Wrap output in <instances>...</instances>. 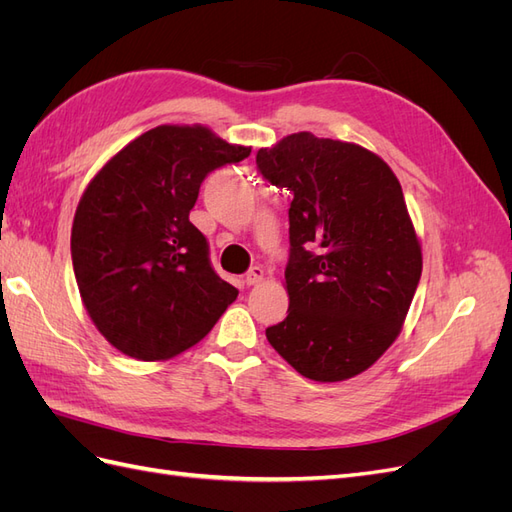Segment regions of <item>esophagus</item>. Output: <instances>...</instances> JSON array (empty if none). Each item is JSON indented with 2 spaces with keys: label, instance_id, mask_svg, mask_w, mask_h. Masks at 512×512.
I'll return each instance as SVG.
<instances>
[{
  "label": "esophagus",
  "instance_id": "obj_1",
  "mask_svg": "<svg viewBox=\"0 0 512 512\" xmlns=\"http://www.w3.org/2000/svg\"><path fill=\"white\" fill-rule=\"evenodd\" d=\"M262 280H265V271H262L260 267H252L250 271L245 273V284H247V286H256V284H260Z\"/></svg>",
  "mask_w": 512,
  "mask_h": 512
}]
</instances>
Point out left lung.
Listing matches in <instances>:
<instances>
[{"instance_id":"8db88e82","label":"left lung","mask_w":512,"mask_h":512,"mask_svg":"<svg viewBox=\"0 0 512 512\" xmlns=\"http://www.w3.org/2000/svg\"><path fill=\"white\" fill-rule=\"evenodd\" d=\"M256 164L292 194L290 305L269 344L309 380L354 378L391 348L421 280L401 185L374 151L312 132L260 149Z\"/></svg>"}]
</instances>
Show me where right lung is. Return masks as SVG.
<instances>
[{
    "label": "right lung",
    "instance_id": "1",
    "mask_svg": "<svg viewBox=\"0 0 512 512\" xmlns=\"http://www.w3.org/2000/svg\"><path fill=\"white\" fill-rule=\"evenodd\" d=\"M250 151L200 123H166L136 136L87 183L72 222V265L87 314L113 348L168 361L237 299L211 269L190 211L211 170Z\"/></svg>",
    "mask_w": 512,
    "mask_h": 512
}]
</instances>
